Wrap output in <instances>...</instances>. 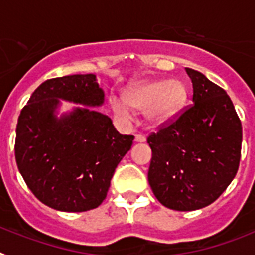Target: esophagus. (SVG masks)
Segmentation results:
<instances>
[{"label": "esophagus", "mask_w": 255, "mask_h": 255, "mask_svg": "<svg viewBox=\"0 0 255 255\" xmlns=\"http://www.w3.org/2000/svg\"><path fill=\"white\" fill-rule=\"evenodd\" d=\"M134 141H136V142H145L146 138L142 134H136V136H134Z\"/></svg>", "instance_id": "1"}]
</instances>
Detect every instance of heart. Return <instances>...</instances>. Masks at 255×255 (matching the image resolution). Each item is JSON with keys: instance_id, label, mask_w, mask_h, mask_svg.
I'll return each instance as SVG.
<instances>
[{"instance_id": "b5f03b06", "label": "heart", "mask_w": 255, "mask_h": 255, "mask_svg": "<svg viewBox=\"0 0 255 255\" xmlns=\"http://www.w3.org/2000/svg\"><path fill=\"white\" fill-rule=\"evenodd\" d=\"M187 100V87L180 79H156L133 85L125 91V99L113 96V110L125 121L132 119L130 106L146 112L152 126L164 125L174 118Z\"/></svg>"}]
</instances>
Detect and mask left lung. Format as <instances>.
I'll return each instance as SVG.
<instances>
[{
	"instance_id": "left-lung-1",
	"label": "left lung",
	"mask_w": 255,
	"mask_h": 255,
	"mask_svg": "<svg viewBox=\"0 0 255 255\" xmlns=\"http://www.w3.org/2000/svg\"><path fill=\"white\" fill-rule=\"evenodd\" d=\"M192 105L156 133L151 147L150 187L164 207L189 212L220 198L236 176L243 128L231 99L200 72L186 68Z\"/></svg>"
}]
</instances>
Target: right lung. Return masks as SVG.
Masks as SVG:
<instances>
[{
  "label": "right lung",
  "instance_id": "obj_1",
  "mask_svg": "<svg viewBox=\"0 0 255 255\" xmlns=\"http://www.w3.org/2000/svg\"><path fill=\"white\" fill-rule=\"evenodd\" d=\"M60 100L84 106L59 117ZM104 100L95 74L65 75L43 82L21 110L15 159L26 186L47 207L86 212L106 198L134 137L121 134L108 115L92 109Z\"/></svg>",
  "mask_w": 255,
  "mask_h": 255
}]
</instances>
